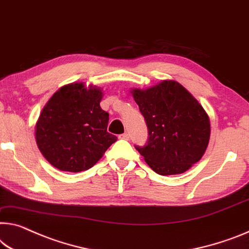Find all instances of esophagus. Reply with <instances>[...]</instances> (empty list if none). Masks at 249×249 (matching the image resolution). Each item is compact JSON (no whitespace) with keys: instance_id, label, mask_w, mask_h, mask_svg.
<instances>
[{"instance_id":"obj_1","label":"esophagus","mask_w":249,"mask_h":249,"mask_svg":"<svg viewBox=\"0 0 249 249\" xmlns=\"http://www.w3.org/2000/svg\"><path fill=\"white\" fill-rule=\"evenodd\" d=\"M119 138H120V139L129 140V138H130V136H129V133H127V132H124V133H122V135H120V136H119Z\"/></svg>"}]
</instances>
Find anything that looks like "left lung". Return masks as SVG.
<instances>
[{"label":"left lung","instance_id":"obj_1","mask_svg":"<svg viewBox=\"0 0 249 249\" xmlns=\"http://www.w3.org/2000/svg\"><path fill=\"white\" fill-rule=\"evenodd\" d=\"M131 93L148 128L147 143L136 146L148 166L169 176L199 161L209 142L210 121L193 94L173 80Z\"/></svg>","mask_w":249,"mask_h":249}]
</instances>
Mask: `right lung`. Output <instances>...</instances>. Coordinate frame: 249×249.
<instances>
[{
  "instance_id": "right-lung-1",
  "label": "right lung",
  "mask_w": 249,
  "mask_h": 249,
  "mask_svg": "<svg viewBox=\"0 0 249 249\" xmlns=\"http://www.w3.org/2000/svg\"><path fill=\"white\" fill-rule=\"evenodd\" d=\"M100 88L70 83L50 98L36 124L44 158L62 171L88 170L118 138L107 131L109 113L100 107Z\"/></svg>"
}]
</instances>
